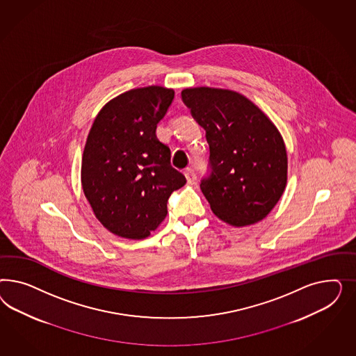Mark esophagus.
Wrapping results in <instances>:
<instances>
[{"label": "esophagus", "instance_id": "1", "mask_svg": "<svg viewBox=\"0 0 356 356\" xmlns=\"http://www.w3.org/2000/svg\"><path fill=\"white\" fill-rule=\"evenodd\" d=\"M184 173H185V177H186V181H188V184L195 183V180H197V175L194 172V170H192V168H186Z\"/></svg>", "mask_w": 356, "mask_h": 356}]
</instances>
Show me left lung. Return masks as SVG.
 Masks as SVG:
<instances>
[{
    "label": "left lung",
    "instance_id": "1",
    "mask_svg": "<svg viewBox=\"0 0 356 356\" xmlns=\"http://www.w3.org/2000/svg\"><path fill=\"white\" fill-rule=\"evenodd\" d=\"M181 99L206 131L209 171L200 186L213 213L231 226L262 220L287 183V154L280 131L235 91L195 87L184 90Z\"/></svg>",
    "mask_w": 356,
    "mask_h": 356
}]
</instances>
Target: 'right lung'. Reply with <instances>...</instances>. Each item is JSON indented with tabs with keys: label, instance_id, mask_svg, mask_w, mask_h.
<instances>
[{
	"label": "right lung",
	"instance_id": "right-lung-1",
	"mask_svg": "<svg viewBox=\"0 0 356 356\" xmlns=\"http://www.w3.org/2000/svg\"><path fill=\"white\" fill-rule=\"evenodd\" d=\"M173 97L161 86L127 91L104 106L88 133L83 192L100 223L118 236H149L167 216L170 195L186 183L156 137Z\"/></svg>",
	"mask_w": 356,
	"mask_h": 356
}]
</instances>
